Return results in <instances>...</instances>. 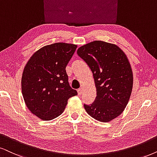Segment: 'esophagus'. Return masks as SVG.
<instances>
[{
    "instance_id": "esophagus-1",
    "label": "esophagus",
    "mask_w": 157,
    "mask_h": 157,
    "mask_svg": "<svg viewBox=\"0 0 157 157\" xmlns=\"http://www.w3.org/2000/svg\"><path fill=\"white\" fill-rule=\"evenodd\" d=\"M82 88H80V89H78V90H77V93H78V95H81L82 93Z\"/></svg>"
}]
</instances>
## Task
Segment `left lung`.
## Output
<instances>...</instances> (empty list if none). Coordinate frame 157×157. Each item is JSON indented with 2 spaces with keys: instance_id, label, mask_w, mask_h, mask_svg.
Here are the masks:
<instances>
[{
  "instance_id": "left-lung-1",
  "label": "left lung",
  "mask_w": 157,
  "mask_h": 157,
  "mask_svg": "<svg viewBox=\"0 0 157 157\" xmlns=\"http://www.w3.org/2000/svg\"><path fill=\"white\" fill-rule=\"evenodd\" d=\"M77 55L92 71L96 97L87 113L95 120L109 122L125 108L131 95L133 76L125 53L117 45L96 40L77 49Z\"/></svg>"
}]
</instances>
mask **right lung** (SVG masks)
<instances>
[{"label": "right lung", "mask_w": 157, "mask_h": 157, "mask_svg": "<svg viewBox=\"0 0 157 157\" xmlns=\"http://www.w3.org/2000/svg\"><path fill=\"white\" fill-rule=\"evenodd\" d=\"M77 45L56 43L37 51L27 61L21 77L26 106L43 120L62 114L71 97L77 92L70 87L66 67Z\"/></svg>", "instance_id": "right-lung-1"}]
</instances>
